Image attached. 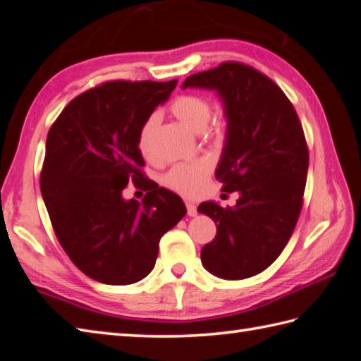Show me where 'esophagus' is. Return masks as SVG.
Returning a JSON list of instances; mask_svg holds the SVG:
<instances>
[{
  "label": "esophagus",
  "instance_id": "esophagus-1",
  "mask_svg": "<svg viewBox=\"0 0 361 361\" xmlns=\"http://www.w3.org/2000/svg\"><path fill=\"white\" fill-rule=\"evenodd\" d=\"M185 205H187V213L188 216H196L197 214V210H196V204L191 202V201H185Z\"/></svg>",
  "mask_w": 361,
  "mask_h": 361
}]
</instances>
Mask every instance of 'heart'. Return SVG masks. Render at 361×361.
<instances>
[{
  "instance_id": "b5f03b06",
  "label": "heart",
  "mask_w": 361,
  "mask_h": 361,
  "mask_svg": "<svg viewBox=\"0 0 361 361\" xmlns=\"http://www.w3.org/2000/svg\"><path fill=\"white\" fill-rule=\"evenodd\" d=\"M171 114L179 122L193 133H204L212 118V105L201 95H180L170 106ZM157 126V118L154 116L148 117L140 126L137 145L143 157L149 159L153 153V137ZM212 173V164L207 159L193 160L174 165L170 171L164 176V183L180 195L193 196L202 190L204 183Z\"/></svg>"
}]
</instances>
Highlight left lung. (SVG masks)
Wrapping results in <instances>:
<instances>
[{"label":"left lung","instance_id":"8db88e82","mask_svg":"<svg viewBox=\"0 0 361 361\" xmlns=\"http://www.w3.org/2000/svg\"><path fill=\"white\" fill-rule=\"evenodd\" d=\"M214 91L227 118L216 179L222 191H239L235 207H197L216 224L202 247V266L222 279L261 274L283 252L302 207L309 151L290 100L252 66L238 61L197 72L182 90Z\"/></svg>","mask_w":361,"mask_h":361}]
</instances>
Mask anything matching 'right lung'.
Returning <instances> with one entry per match:
<instances>
[{
	"label": "right lung",
	"mask_w": 361,
	"mask_h": 361,
	"mask_svg": "<svg viewBox=\"0 0 361 361\" xmlns=\"http://www.w3.org/2000/svg\"><path fill=\"white\" fill-rule=\"evenodd\" d=\"M178 80L108 82L71 100L51 126L42 171L43 201L71 261L103 284L137 283L154 269L160 238L187 208L146 179L142 203L121 196L143 178L139 131Z\"/></svg>",
	"instance_id": "add662e5"
}]
</instances>
